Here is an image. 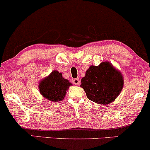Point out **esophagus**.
Listing matches in <instances>:
<instances>
[{
	"label": "esophagus",
	"mask_w": 150,
	"mask_h": 150,
	"mask_svg": "<svg viewBox=\"0 0 150 150\" xmlns=\"http://www.w3.org/2000/svg\"><path fill=\"white\" fill-rule=\"evenodd\" d=\"M73 83L76 85V86H79L80 84V80L79 79H75L73 80Z\"/></svg>",
	"instance_id": "34e87169"
}]
</instances>
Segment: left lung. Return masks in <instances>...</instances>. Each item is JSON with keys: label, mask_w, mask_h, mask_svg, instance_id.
<instances>
[{"label": "left lung", "mask_w": 150, "mask_h": 150, "mask_svg": "<svg viewBox=\"0 0 150 150\" xmlns=\"http://www.w3.org/2000/svg\"><path fill=\"white\" fill-rule=\"evenodd\" d=\"M123 86L121 71L107 61L98 66H90L86 76L81 79V87L86 92L87 97L98 104H110L114 101Z\"/></svg>", "instance_id": "obj_1"}]
</instances>
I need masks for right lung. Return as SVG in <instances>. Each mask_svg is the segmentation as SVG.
<instances>
[{"instance_id": "right-lung-1", "label": "right lung", "mask_w": 150, "mask_h": 150, "mask_svg": "<svg viewBox=\"0 0 150 150\" xmlns=\"http://www.w3.org/2000/svg\"><path fill=\"white\" fill-rule=\"evenodd\" d=\"M71 85L67 79L62 77V73L53 70L49 76L42 79L38 87L40 94L47 100L60 102L63 100Z\"/></svg>"}]
</instances>
